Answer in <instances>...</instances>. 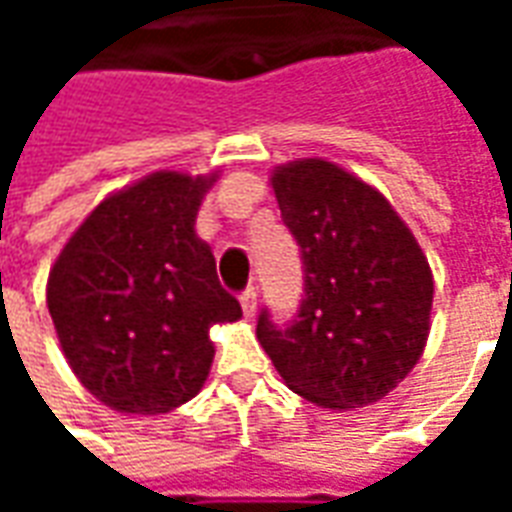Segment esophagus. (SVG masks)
Masks as SVG:
<instances>
[{"instance_id":"34e87169","label":"esophagus","mask_w":512,"mask_h":512,"mask_svg":"<svg viewBox=\"0 0 512 512\" xmlns=\"http://www.w3.org/2000/svg\"><path fill=\"white\" fill-rule=\"evenodd\" d=\"M241 310H244L246 318H255V312H257V293H255V288H246L244 293H241Z\"/></svg>"}]
</instances>
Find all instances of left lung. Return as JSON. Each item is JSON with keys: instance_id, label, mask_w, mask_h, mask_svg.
Here are the masks:
<instances>
[{"instance_id": "obj_1", "label": "left lung", "mask_w": 512, "mask_h": 512, "mask_svg": "<svg viewBox=\"0 0 512 512\" xmlns=\"http://www.w3.org/2000/svg\"><path fill=\"white\" fill-rule=\"evenodd\" d=\"M271 186L301 249L304 299L290 323L260 312L257 340L285 384L315 406L376 403L428 343V257L384 194L332 161L285 164Z\"/></svg>"}]
</instances>
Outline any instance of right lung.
Here are the masks:
<instances>
[{"instance_id":"add662e5","label":"right lung","mask_w":512,"mask_h":512,"mask_svg":"<svg viewBox=\"0 0 512 512\" xmlns=\"http://www.w3.org/2000/svg\"><path fill=\"white\" fill-rule=\"evenodd\" d=\"M211 178L153 172L106 197L49 274L62 354L90 392L123 414H167L197 395L213 362L208 332L241 318L194 235Z\"/></svg>"}]
</instances>
